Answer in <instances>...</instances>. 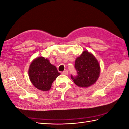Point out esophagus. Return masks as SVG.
<instances>
[{"label": "esophagus", "instance_id": "esophagus-1", "mask_svg": "<svg viewBox=\"0 0 129 129\" xmlns=\"http://www.w3.org/2000/svg\"><path fill=\"white\" fill-rule=\"evenodd\" d=\"M62 73H63L64 75H67L68 74V70H65L62 72Z\"/></svg>", "mask_w": 129, "mask_h": 129}]
</instances>
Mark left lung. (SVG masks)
Here are the masks:
<instances>
[{
    "label": "left lung",
    "instance_id": "8db88e82",
    "mask_svg": "<svg viewBox=\"0 0 129 129\" xmlns=\"http://www.w3.org/2000/svg\"><path fill=\"white\" fill-rule=\"evenodd\" d=\"M75 68L77 75H71V78L75 84L82 87H87L94 84L100 75V65L93 55L84 51L77 57L75 61Z\"/></svg>",
    "mask_w": 129,
    "mask_h": 129
}]
</instances>
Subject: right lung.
Masks as SVG:
<instances>
[{"mask_svg":"<svg viewBox=\"0 0 129 129\" xmlns=\"http://www.w3.org/2000/svg\"><path fill=\"white\" fill-rule=\"evenodd\" d=\"M60 75L56 67L43 57L35 59L28 69L31 83L37 89L43 91H49L53 81Z\"/></svg>","mask_w":129,"mask_h":129,"instance_id":"obj_1","label":"right lung"}]
</instances>
